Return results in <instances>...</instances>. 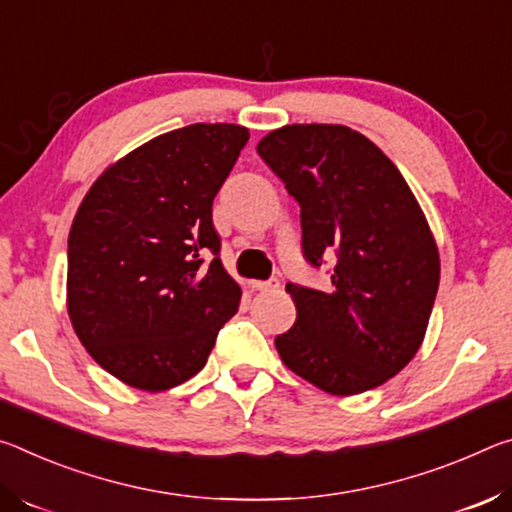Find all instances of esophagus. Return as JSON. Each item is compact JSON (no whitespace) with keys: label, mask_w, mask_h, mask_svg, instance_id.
I'll list each match as a JSON object with an SVG mask.
<instances>
[{"label":"esophagus","mask_w":512,"mask_h":512,"mask_svg":"<svg viewBox=\"0 0 512 512\" xmlns=\"http://www.w3.org/2000/svg\"><path fill=\"white\" fill-rule=\"evenodd\" d=\"M279 286H281L279 279H270V281H254V283H251V288H254V290H263V292H267V290H276Z\"/></svg>","instance_id":"1"}]
</instances>
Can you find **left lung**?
Returning <instances> with one entry per match:
<instances>
[{"label": "left lung", "instance_id": "1", "mask_svg": "<svg viewBox=\"0 0 512 512\" xmlns=\"http://www.w3.org/2000/svg\"><path fill=\"white\" fill-rule=\"evenodd\" d=\"M256 152L301 206V254L331 265L315 290L288 283L297 322L276 335L283 363L329 395L372 390L420 349L440 258L395 163L342 124H288Z\"/></svg>", "mask_w": 512, "mask_h": 512}]
</instances>
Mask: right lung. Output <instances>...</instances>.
<instances>
[{
    "instance_id": "add662e5",
    "label": "right lung",
    "mask_w": 512,
    "mask_h": 512,
    "mask_svg": "<svg viewBox=\"0 0 512 512\" xmlns=\"http://www.w3.org/2000/svg\"><path fill=\"white\" fill-rule=\"evenodd\" d=\"M247 140L224 122L163 133L108 167L74 215L67 313L88 354L131 388L188 381L238 313L213 199Z\"/></svg>"
}]
</instances>
